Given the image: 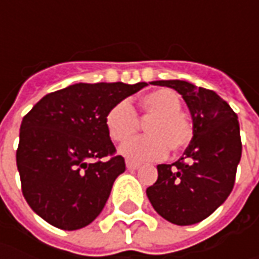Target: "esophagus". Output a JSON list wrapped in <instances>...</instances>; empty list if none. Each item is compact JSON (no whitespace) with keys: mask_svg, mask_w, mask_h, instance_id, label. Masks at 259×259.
Listing matches in <instances>:
<instances>
[{"mask_svg":"<svg viewBox=\"0 0 259 259\" xmlns=\"http://www.w3.org/2000/svg\"><path fill=\"white\" fill-rule=\"evenodd\" d=\"M126 168L128 170H137V168H140V164L135 161H131V160H126Z\"/></svg>","mask_w":259,"mask_h":259,"instance_id":"1","label":"esophagus"}]
</instances>
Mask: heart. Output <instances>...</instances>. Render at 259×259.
<instances>
[{"mask_svg":"<svg viewBox=\"0 0 259 259\" xmlns=\"http://www.w3.org/2000/svg\"><path fill=\"white\" fill-rule=\"evenodd\" d=\"M182 98L168 88L144 95L140 101V115L141 118H151L145 124L148 135L121 145L119 153L131 160L150 161L163 158L168 148L171 151L183 150L190 143L193 130L182 114ZM105 124L112 141L124 143L137 133L140 119L131 102L122 99L108 111Z\"/></svg>","mask_w":259,"mask_h":259,"instance_id":"heart-1","label":"heart"}]
</instances>
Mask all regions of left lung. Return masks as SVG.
<instances>
[{"label":"left lung","instance_id":"8db88e82","mask_svg":"<svg viewBox=\"0 0 259 259\" xmlns=\"http://www.w3.org/2000/svg\"><path fill=\"white\" fill-rule=\"evenodd\" d=\"M183 96L193 119V138L173 164H158L147 189L155 212L174 225L202 222L224 203L235 184L242 143L238 116L213 91L184 80H157Z\"/></svg>","mask_w":259,"mask_h":259}]
</instances>
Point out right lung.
<instances>
[{
	"mask_svg": "<svg viewBox=\"0 0 259 259\" xmlns=\"http://www.w3.org/2000/svg\"><path fill=\"white\" fill-rule=\"evenodd\" d=\"M145 82L75 83L43 96L23 118L17 168L28 206L59 229L76 231L102 212L125 171L105 118Z\"/></svg>",
	"mask_w": 259,
	"mask_h": 259,
	"instance_id": "right-lung-1",
	"label": "right lung"
}]
</instances>
